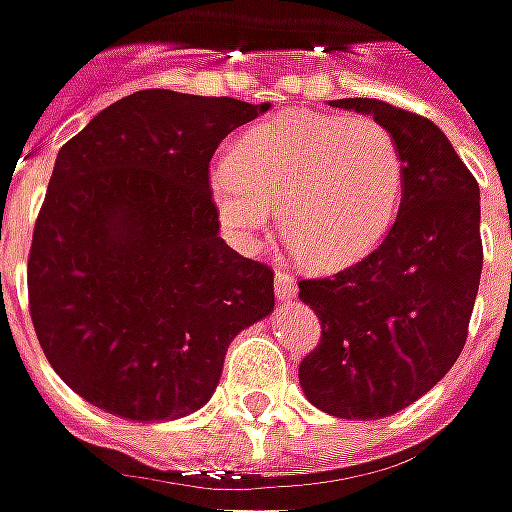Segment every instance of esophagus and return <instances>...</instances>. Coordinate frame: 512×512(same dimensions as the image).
Instances as JSON below:
<instances>
[{"label":"esophagus","instance_id":"1","mask_svg":"<svg viewBox=\"0 0 512 512\" xmlns=\"http://www.w3.org/2000/svg\"><path fill=\"white\" fill-rule=\"evenodd\" d=\"M295 292H298L295 278H292L289 272L278 269V272H275V295H278L280 300H289V298H295Z\"/></svg>","mask_w":512,"mask_h":512}]
</instances>
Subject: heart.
Here are the masks:
<instances>
[{
    "label": "heart",
    "mask_w": 512,
    "mask_h": 512,
    "mask_svg": "<svg viewBox=\"0 0 512 512\" xmlns=\"http://www.w3.org/2000/svg\"><path fill=\"white\" fill-rule=\"evenodd\" d=\"M404 191V154L372 117L286 111L246 131L212 177L226 229L252 243L278 209L295 255L341 269L389 232Z\"/></svg>",
    "instance_id": "b5f03b06"
}]
</instances>
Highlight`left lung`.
<instances>
[{"mask_svg": "<svg viewBox=\"0 0 512 512\" xmlns=\"http://www.w3.org/2000/svg\"><path fill=\"white\" fill-rule=\"evenodd\" d=\"M329 105L387 125L404 154V191L375 252L298 283L321 321L298 378L318 410L375 421L427 395L464 349L484 263L478 183L427 117L367 97Z\"/></svg>", "mask_w": 512, "mask_h": 512, "instance_id": "8db88e82", "label": "left lung"}]
</instances>
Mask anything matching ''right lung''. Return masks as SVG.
Returning a JSON list of instances; mask_svg holds the SVG:
<instances>
[{"instance_id":"1","label":"right lung","mask_w":512,"mask_h":512,"mask_svg":"<svg viewBox=\"0 0 512 512\" xmlns=\"http://www.w3.org/2000/svg\"><path fill=\"white\" fill-rule=\"evenodd\" d=\"M269 102L148 88L56 154L28 303L54 372L100 410L174 421L217 389L232 338L275 309V272L220 237L209 163Z\"/></svg>"}]
</instances>
